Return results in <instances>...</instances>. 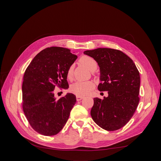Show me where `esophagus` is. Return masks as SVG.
Returning <instances> with one entry per match:
<instances>
[{"label":"esophagus","instance_id":"1","mask_svg":"<svg viewBox=\"0 0 161 161\" xmlns=\"http://www.w3.org/2000/svg\"><path fill=\"white\" fill-rule=\"evenodd\" d=\"M84 97H81V96H76V100L77 101H80L82 99H83Z\"/></svg>","mask_w":161,"mask_h":161}]
</instances>
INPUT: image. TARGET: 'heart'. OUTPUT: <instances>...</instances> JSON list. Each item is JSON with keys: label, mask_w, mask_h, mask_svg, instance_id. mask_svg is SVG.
I'll use <instances>...</instances> for the list:
<instances>
[{"label": "heart", "mask_w": 161, "mask_h": 161, "mask_svg": "<svg viewBox=\"0 0 161 161\" xmlns=\"http://www.w3.org/2000/svg\"><path fill=\"white\" fill-rule=\"evenodd\" d=\"M79 62L91 71H94L97 69V64L96 61L90 56H82L79 59ZM72 72L73 67L70 66L67 70V76L70 78L72 75ZM92 88L93 83L91 81H76L71 85L70 91L77 96H85L88 94Z\"/></svg>", "instance_id": "obj_1"}]
</instances>
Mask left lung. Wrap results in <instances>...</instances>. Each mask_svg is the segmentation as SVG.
I'll list each match as a JSON object with an SVG mask.
<instances>
[{"label": "left lung", "mask_w": 161, "mask_h": 161, "mask_svg": "<svg viewBox=\"0 0 161 161\" xmlns=\"http://www.w3.org/2000/svg\"><path fill=\"white\" fill-rule=\"evenodd\" d=\"M84 53L93 58L100 68L99 91H108L103 99H93L92 118L105 130H119L128 122L138 107L139 71L133 60L118 50L97 48Z\"/></svg>", "instance_id": "left-lung-1"}]
</instances>
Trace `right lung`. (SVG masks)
Listing matches in <instances>:
<instances>
[{
	"label": "right lung",
	"instance_id": "1",
	"mask_svg": "<svg viewBox=\"0 0 161 161\" xmlns=\"http://www.w3.org/2000/svg\"><path fill=\"white\" fill-rule=\"evenodd\" d=\"M77 56L67 48L50 47L33 58L23 76V109L31 128L39 134L51 136L59 133L69 119L76 101L67 93L56 100L57 86L67 89V70Z\"/></svg>",
	"mask_w": 161,
	"mask_h": 161
}]
</instances>
